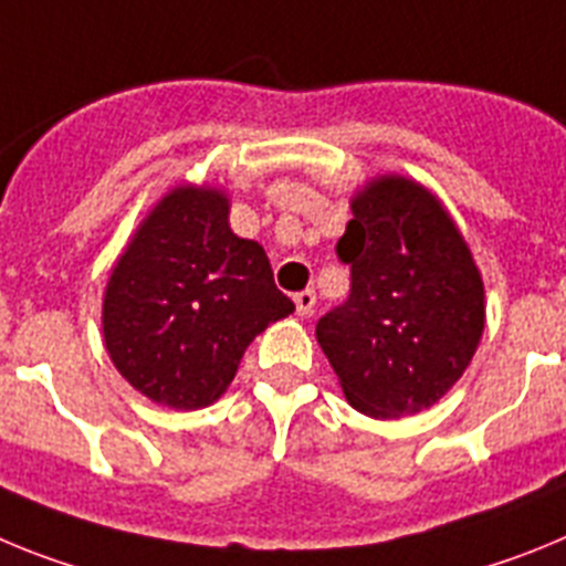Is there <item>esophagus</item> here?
Returning a JSON list of instances; mask_svg holds the SVG:
<instances>
[{
	"label": "esophagus",
	"instance_id": "esophagus-1",
	"mask_svg": "<svg viewBox=\"0 0 566 566\" xmlns=\"http://www.w3.org/2000/svg\"><path fill=\"white\" fill-rule=\"evenodd\" d=\"M314 303H317V294H314L312 289L294 294V306H297V317H312Z\"/></svg>",
	"mask_w": 566,
	"mask_h": 566
}]
</instances>
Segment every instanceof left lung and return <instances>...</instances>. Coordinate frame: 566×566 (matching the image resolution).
I'll use <instances>...</instances> for the list:
<instances>
[{
	"mask_svg": "<svg viewBox=\"0 0 566 566\" xmlns=\"http://www.w3.org/2000/svg\"><path fill=\"white\" fill-rule=\"evenodd\" d=\"M337 243L352 294L317 323L345 399L371 419L428 411L470 365L484 332V283L437 195L377 175L352 195Z\"/></svg>",
	"mask_w": 566,
	"mask_h": 566,
	"instance_id": "8db88e82",
	"label": "left lung"
}]
</instances>
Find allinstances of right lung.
<instances>
[{
	"label": "right lung",
	"mask_w": 566,
	"mask_h": 566,
	"mask_svg": "<svg viewBox=\"0 0 566 566\" xmlns=\"http://www.w3.org/2000/svg\"><path fill=\"white\" fill-rule=\"evenodd\" d=\"M229 195L175 184L129 234L104 286V348L155 405L198 411L232 385L249 343L289 317L258 240L229 227Z\"/></svg>",
	"instance_id": "right-lung-1"
}]
</instances>
